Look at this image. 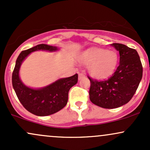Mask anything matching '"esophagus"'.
<instances>
[{
    "instance_id": "obj_1",
    "label": "esophagus",
    "mask_w": 150,
    "mask_h": 150,
    "mask_svg": "<svg viewBox=\"0 0 150 150\" xmlns=\"http://www.w3.org/2000/svg\"><path fill=\"white\" fill-rule=\"evenodd\" d=\"M78 77H79V80H81V79L84 78V77H85V74L82 73H80L78 75Z\"/></svg>"
}]
</instances>
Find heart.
I'll list each match as a JSON object with an SVG mask.
<instances>
[{"instance_id":"b5f03b06","label":"heart","mask_w":150,"mask_h":150,"mask_svg":"<svg viewBox=\"0 0 150 150\" xmlns=\"http://www.w3.org/2000/svg\"><path fill=\"white\" fill-rule=\"evenodd\" d=\"M118 60L115 51L97 48L87 50L81 56V61L89 65L90 75L97 79L105 78L111 75L116 69Z\"/></svg>"}]
</instances>
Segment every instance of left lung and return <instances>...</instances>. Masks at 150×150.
<instances>
[{
  "instance_id": "left-lung-1",
  "label": "left lung",
  "mask_w": 150,
  "mask_h": 150,
  "mask_svg": "<svg viewBox=\"0 0 150 150\" xmlns=\"http://www.w3.org/2000/svg\"><path fill=\"white\" fill-rule=\"evenodd\" d=\"M112 46L120 55L116 71L104 80L88 76L90 101L104 108H118L127 104L135 94L142 77V65L137 51L118 43Z\"/></svg>"
}]
</instances>
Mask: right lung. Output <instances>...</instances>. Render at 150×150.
I'll list each match as a JSON object with an SVG mask.
<instances>
[{
  "label": "right lung",
  "instance_id": "add662e5",
  "mask_svg": "<svg viewBox=\"0 0 150 150\" xmlns=\"http://www.w3.org/2000/svg\"><path fill=\"white\" fill-rule=\"evenodd\" d=\"M55 46L39 44L27 50L22 51L17 58L12 75L13 87L19 101L29 112L36 116H45L53 114L61 110L67 104L70 89L77 84L78 75L60 79L44 88L34 89L24 85L19 77V70L25 58L31 52L38 50L56 51Z\"/></svg>",
  "mask_w": 150,
  "mask_h": 150
}]
</instances>
